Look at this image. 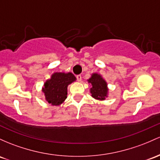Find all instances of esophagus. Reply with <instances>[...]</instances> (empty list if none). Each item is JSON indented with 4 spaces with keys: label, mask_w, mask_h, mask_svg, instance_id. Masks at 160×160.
Here are the masks:
<instances>
[{
    "label": "esophagus",
    "mask_w": 160,
    "mask_h": 160,
    "mask_svg": "<svg viewBox=\"0 0 160 160\" xmlns=\"http://www.w3.org/2000/svg\"><path fill=\"white\" fill-rule=\"evenodd\" d=\"M77 80H78V81H81V80H82V77H81V75H77Z\"/></svg>",
    "instance_id": "obj_1"
}]
</instances>
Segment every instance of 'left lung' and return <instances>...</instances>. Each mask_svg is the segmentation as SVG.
I'll list each match as a JSON object with an SVG mask.
<instances>
[{"label":"left lung","instance_id":"1","mask_svg":"<svg viewBox=\"0 0 160 160\" xmlns=\"http://www.w3.org/2000/svg\"><path fill=\"white\" fill-rule=\"evenodd\" d=\"M87 81L91 85L89 90L92 98L99 101H103L108 97V84L102 75L97 73H92L90 78L87 80Z\"/></svg>","mask_w":160,"mask_h":160}]
</instances>
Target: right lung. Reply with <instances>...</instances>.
<instances>
[{
  "label": "right lung",
  "instance_id": "obj_1",
  "mask_svg": "<svg viewBox=\"0 0 160 160\" xmlns=\"http://www.w3.org/2000/svg\"><path fill=\"white\" fill-rule=\"evenodd\" d=\"M76 80V77L71 72L54 73L45 82L42 89L45 100L52 106H59L67 99L68 85Z\"/></svg>",
  "mask_w": 160,
  "mask_h": 160
}]
</instances>
